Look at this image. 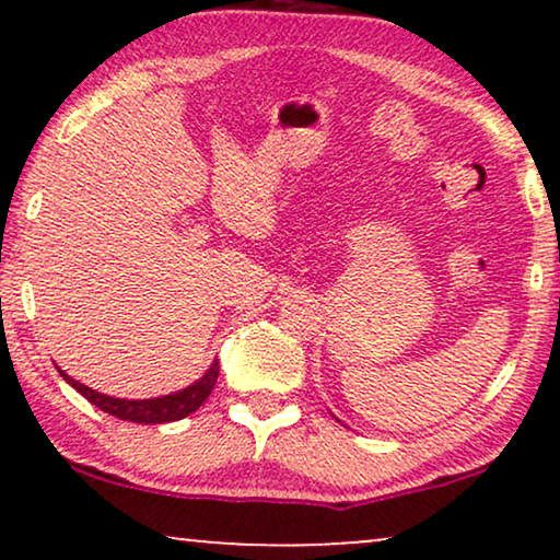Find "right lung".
<instances>
[{
  "instance_id": "add662e5",
  "label": "right lung",
  "mask_w": 560,
  "mask_h": 560,
  "mask_svg": "<svg viewBox=\"0 0 560 560\" xmlns=\"http://www.w3.org/2000/svg\"><path fill=\"white\" fill-rule=\"evenodd\" d=\"M60 377H63L68 385L86 397L91 405H96L98 410L109 412V416L119 420H132V423H173V420H180L190 416L201 408L206 397L211 395L213 385H217L219 377V359H213L209 370L203 372V377H198L194 385L178 389V393L163 395V397H150V400H125V397H109L104 393H96L86 385H81L79 380H73L71 374H66L58 366Z\"/></svg>"
}]
</instances>
